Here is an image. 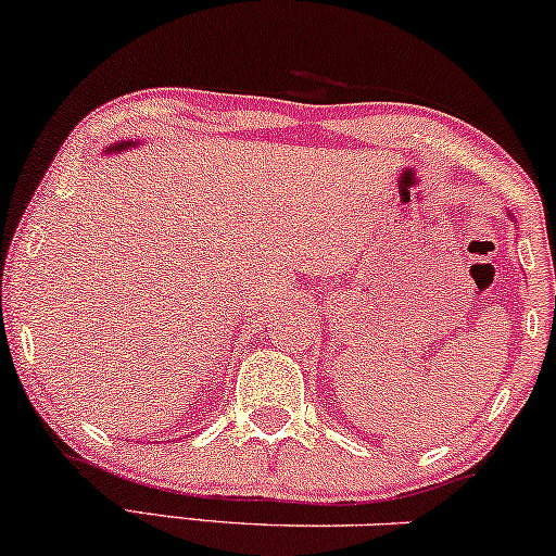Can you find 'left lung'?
I'll list each match as a JSON object with an SVG mask.
<instances>
[{
  "mask_svg": "<svg viewBox=\"0 0 556 556\" xmlns=\"http://www.w3.org/2000/svg\"><path fill=\"white\" fill-rule=\"evenodd\" d=\"M508 216H510V218H513V222H516V216H513V214H510V211H508ZM516 226H518V224H516Z\"/></svg>",
  "mask_w": 556,
  "mask_h": 556,
  "instance_id": "8db88e82",
  "label": "left lung"
}]
</instances>
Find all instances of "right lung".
Wrapping results in <instances>:
<instances>
[{
  "label": "right lung",
  "instance_id": "obj_1",
  "mask_svg": "<svg viewBox=\"0 0 556 556\" xmlns=\"http://www.w3.org/2000/svg\"><path fill=\"white\" fill-rule=\"evenodd\" d=\"M139 141H118V143H111V147L105 149V154H121V152H128V149L136 147Z\"/></svg>",
  "mask_w": 556,
  "mask_h": 556
}]
</instances>
